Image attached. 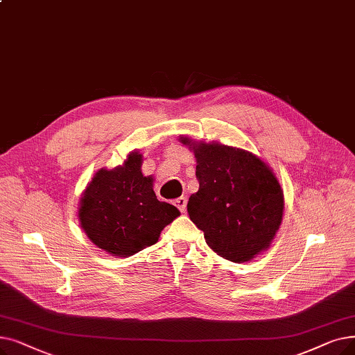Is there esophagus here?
I'll return each instance as SVG.
<instances>
[{
  "label": "esophagus",
  "instance_id": "1",
  "mask_svg": "<svg viewBox=\"0 0 355 355\" xmlns=\"http://www.w3.org/2000/svg\"><path fill=\"white\" fill-rule=\"evenodd\" d=\"M174 205L178 207V210L181 213H186V210H187V198L186 197H178L175 202H174Z\"/></svg>",
  "mask_w": 355,
  "mask_h": 355
}]
</instances>
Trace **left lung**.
<instances>
[{
	"mask_svg": "<svg viewBox=\"0 0 355 355\" xmlns=\"http://www.w3.org/2000/svg\"><path fill=\"white\" fill-rule=\"evenodd\" d=\"M193 150L198 191L189 198L193 223L225 259L248 263L267 251L279 232L284 194L270 165L255 153L220 142L178 139Z\"/></svg>",
	"mask_w": 355,
	"mask_h": 355,
	"instance_id": "8db88e82",
	"label": "left lung"
}]
</instances>
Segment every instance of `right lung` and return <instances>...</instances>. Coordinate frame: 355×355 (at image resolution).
<instances>
[{
    "instance_id": "1",
    "label": "right lung",
    "mask_w": 355,
    "mask_h": 355,
    "mask_svg": "<svg viewBox=\"0 0 355 355\" xmlns=\"http://www.w3.org/2000/svg\"><path fill=\"white\" fill-rule=\"evenodd\" d=\"M144 157L132 150L123 165L100 168L81 194L78 220L88 239L113 257H130L157 243L180 210L159 202L152 175L142 174Z\"/></svg>"
}]
</instances>
